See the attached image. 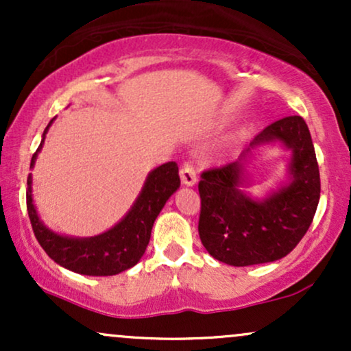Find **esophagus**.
<instances>
[{
	"instance_id": "obj_1",
	"label": "esophagus",
	"mask_w": 351,
	"mask_h": 351,
	"mask_svg": "<svg viewBox=\"0 0 351 351\" xmlns=\"http://www.w3.org/2000/svg\"><path fill=\"white\" fill-rule=\"evenodd\" d=\"M180 178L184 186H193V184L198 181V175H196L195 167H193L191 163H184L180 170Z\"/></svg>"
}]
</instances>
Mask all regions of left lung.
<instances>
[{
  "mask_svg": "<svg viewBox=\"0 0 351 351\" xmlns=\"http://www.w3.org/2000/svg\"><path fill=\"white\" fill-rule=\"evenodd\" d=\"M271 143L291 152L288 181L257 200L243 191L250 182L245 165L254 149ZM198 189L199 237L216 261L244 267L285 257L308 231L320 199V173L305 120L292 115L265 127L236 162L204 171Z\"/></svg>",
  "mask_w": 351,
  "mask_h": 351,
  "instance_id": "1",
  "label": "left lung"
}]
</instances>
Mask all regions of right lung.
I'll return each mask as SVG.
<instances>
[{
    "mask_svg": "<svg viewBox=\"0 0 351 351\" xmlns=\"http://www.w3.org/2000/svg\"><path fill=\"white\" fill-rule=\"evenodd\" d=\"M52 122L54 119L44 130L41 145L31 158V168H34L38 153L41 152ZM178 188V165L175 162L160 165L148 173L135 203L115 226L97 236L72 237L54 232L41 221L34 206L33 175L29 173L26 189L27 215L36 239L54 263L84 276H115L134 267L142 259L145 249L150 243L156 216Z\"/></svg>",
    "mask_w": 351,
    "mask_h": 351,
    "instance_id": "1",
    "label": "right lung"
}]
</instances>
